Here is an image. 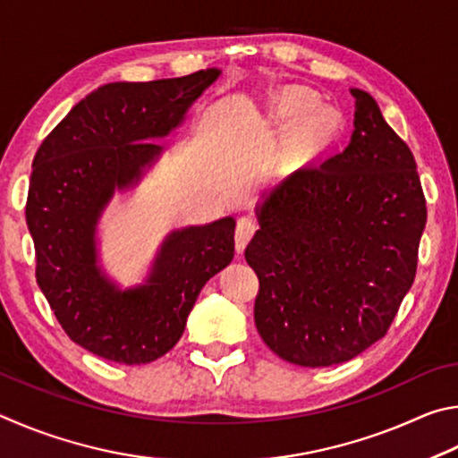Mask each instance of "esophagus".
Instances as JSON below:
<instances>
[{
  "label": "esophagus",
  "mask_w": 458,
  "mask_h": 458,
  "mask_svg": "<svg viewBox=\"0 0 458 458\" xmlns=\"http://www.w3.org/2000/svg\"><path fill=\"white\" fill-rule=\"evenodd\" d=\"M255 229H258V227H255V223L251 219H247V216H243V219L237 221V229H235V250H237V253H243L247 243L251 242Z\"/></svg>",
  "instance_id": "1"
}]
</instances>
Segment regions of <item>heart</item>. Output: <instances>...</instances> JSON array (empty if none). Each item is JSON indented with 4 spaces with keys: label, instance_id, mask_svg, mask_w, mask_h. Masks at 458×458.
<instances>
[{
    "label": "heart",
    "instance_id": "b5f03b06",
    "mask_svg": "<svg viewBox=\"0 0 458 458\" xmlns=\"http://www.w3.org/2000/svg\"><path fill=\"white\" fill-rule=\"evenodd\" d=\"M282 106H284L285 114L300 116V114H306L308 110L314 108L316 100H314V96H310L308 92L293 90L290 94H285ZM303 131H306L310 136H314V139L326 136L327 134V114H326V112H318V114H314L310 120H306V124H303Z\"/></svg>",
    "mask_w": 458,
    "mask_h": 458
}]
</instances>
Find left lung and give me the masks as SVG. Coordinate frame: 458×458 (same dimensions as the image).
<instances>
[{"label": "left lung", "instance_id": "1", "mask_svg": "<svg viewBox=\"0 0 458 458\" xmlns=\"http://www.w3.org/2000/svg\"><path fill=\"white\" fill-rule=\"evenodd\" d=\"M350 92V144L267 192L245 250L259 277V335L308 368L348 362L384 338L412 287L427 225L411 148L370 94Z\"/></svg>", "mask_w": 458, "mask_h": 458}]
</instances>
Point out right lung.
Instances as JSON below:
<instances>
[{
    "instance_id": "obj_1",
    "label": "right lung",
    "mask_w": 458,
    "mask_h": 458,
    "mask_svg": "<svg viewBox=\"0 0 458 458\" xmlns=\"http://www.w3.org/2000/svg\"><path fill=\"white\" fill-rule=\"evenodd\" d=\"M221 76L207 68L155 82L104 84L80 100L34 157L26 223L36 279L72 342L118 364H148L181 340L203 285L235 253V219L168 233L142 284L123 290L100 266L98 223L114 192L131 191Z\"/></svg>"
}]
</instances>
